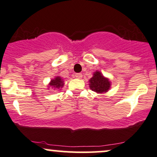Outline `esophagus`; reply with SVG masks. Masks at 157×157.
<instances>
[{"instance_id": "1", "label": "esophagus", "mask_w": 157, "mask_h": 157, "mask_svg": "<svg viewBox=\"0 0 157 157\" xmlns=\"http://www.w3.org/2000/svg\"><path fill=\"white\" fill-rule=\"evenodd\" d=\"M75 78H76L80 79V78H82V73H75Z\"/></svg>"}]
</instances>
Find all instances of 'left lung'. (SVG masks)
I'll return each instance as SVG.
<instances>
[{
	"instance_id": "8db88e82",
	"label": "left lung",
	"mask_w": 157,
	"mask_h": 157,
	"mask_svg": "<svg viewBox=\"0 0 157 157\" xmlns=\"http://www.w3.org/2000/svg\"><path fill=\"white\" fill-rule=\"evenodd\" d=\"M89 82L90 89L97 93H106L111 86L109 78H105L100 71H95Z\"/></svg>"
}]
</instances>
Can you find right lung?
<instances>
[{
    "instance_id": "obj_1",
    "label": "right lung",
    "mask_w": 157,
    "mask_h": 157,
    "mask_svg": "<svg viewBox=\"0 0 157 157\" xmlns=\"http://www.w3.org/2000/svg\"><path fill=\"white\" fill-rule=\"evenodd\" d=\"M64 86V81L61 77L56 76L54 79H52L49 83V87L54 88V89H59Z\"/></svg>"
}]
</instances>
